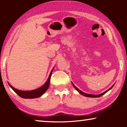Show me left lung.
<instances>
[{"label": "left lung", "mask_w": 127, "mask_h": 127, "mask_svg": "<svg viewBox=\"0 0 127 127\" xmlns=\"http://www.w3.org/2000/svg\"><path fill=\"white\" fill-rule=\"evenodd\" d=\"M72 83L73 86V87H74V89H76L77 91L79 92V94H81V95H82L85 96H86V97H100V96H101L103 95H104L105 94H106L107 91H109L110 89H112L113 87L114 86V84L112 86H111L110 88V89H109L108 90H106V91H105L104 92H103V93L101 94H99V95H92V94H86V93H85V92H82V91H81L80 90H79L78 88H77L76 86H75V85L72 82Z\"/></svg>", "instance_id": "left-lung-1"}]
</instances>
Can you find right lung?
Listing matches in <instances>:
<instances>
[{"instance_id":"1","label":"right lung","mask_w":127,"mask_h":127,"mask_svg":"<svg viewBox=\"0 0 127 127\" xmlns=\"http://www.w3.org/2000/svg\"><path fill=\"white\" fill-rule=\"evenodd\" d=\"M53 69L54 68H53V69L51 70L48 80H47L46 82L45 83V84L43 85L42 86L36 90H31V91H22V90H17L16 89H15L14 87L12 86L9 83H8V85H9V86L12 88V89L13 90L18 96H20L21 97L24 98H34L39 97L40 96H41L46 91V90L48 89L49 85H50V81L51 73H52Z\"/></svg>"}]
</instances>
